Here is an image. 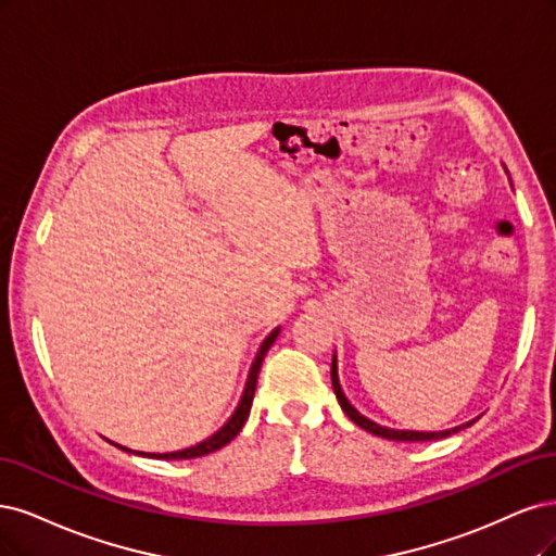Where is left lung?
Listing matches in <instances>:
<instances>
[{
    "instance_id": "1",
    "label": "left lung",
    "mask_w": 556,
    "mask_h": 556,
    "mask_svg": "<svg viewBox=\"0 0 556 556\" xmlns=\"http://www.w3.org/2000/svg\"><path fill=\"white\" fill-rule=\"evenodd\" d=\"M504 168H506V166H504ZM506 173H508V170H506ZM510 187H513V185H510ZM330 376H332V390H334V395H337V402H339V406H342L344 414H346L357 427H363L365 432H369V434H374V437L388 439V441H437V439H445V437H451V434H457L459 429L469 427V425H473V422L478 420V418H473V420L464 422V425H457V427H451V429H441V432H416V429H392V427H386V425H379V422L369 420L367 416H363L361 410H357V408L346 400L344 390H342V383H339V374H337V353L332 355Z\"/></svg>"
}]
</instances>
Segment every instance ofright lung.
Listing matches in <instances>:
<instances>
[{"instance_id": "1", "label": "right lung", "mask_w": 556, "mask_h": 556, "mask_svg": "<svg viewBox=\"0 0 556 556\" xmlns=\"http://www.w3.org/2000/svg\"><path fill=\"white\" fill-rule=\"evenodd\" d=\"M279 332H281V328H275L270 334L263 339V344H261V349H258V353L254 357V363H252V367H249L247 383H244L242 397H240L236 410H232L230 418L212 437H207L201 443L185 447V451H175V453H140V451H131V447H124V445H117V443L115 445L122 447V451H127V453L142 455V457H154V459H193V457H203V455H210L214 451H219V447H224L226 443H230L232 439L240 434L242 425L247 422L249 410H252V402H254V392H256V381H258V371H261V365H263V357H265L267 351H270V346L275 344V339L279 337Z\"/></svg>"}]
</instances>
